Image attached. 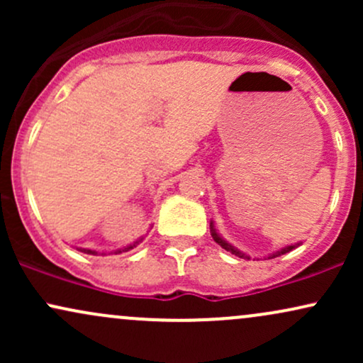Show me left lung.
I'll return each mask as SVG.
<instances>
[{
  "label": "left lung",
  "instance_id": "8db88e82",
  "mask_svg": "<svg viewBox=\"0 0 363 363\" xmlns=\"http://www.w3.org/2000/svg\"><path fill=\"white\" fill-rule=\"evenodd\" d=\"M210 232H211V237H213V240L218 245H222V247L225 249V251H228V252H232V254H235V256H239V257H244V259H249L247 256H245V254H242L240 251H237L235 247H232L230 244L228 242H225V240L222 239V237H220L218 234H216V230H215V227H213V223H210ZM297 247V245H289V247H285V249H281V251H278V252H274L273 256H269L268 259H272V257H278V256H281V254H286V252H290L291 249H295Z\"/></svg>",
  "mask_w": 363,
  "mask_h": 363
}]
</instances>
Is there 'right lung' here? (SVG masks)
<instances>
[{"instance_id": "add662e5", "label": "right lung", "mask_w": 363, "mask_h": 363, "mask_svg": "<svg viewBox=\"0 0 363 363\" xmlns=\"http://www.w3.org/2000/svg\"><path fill=\"white\" fill-rule=\"evenodd\" d=\"M136 244L138 242H135L133 245H128V247H124V249H119V251H116V254H119V252H126V251H129V249H133V247H136ZM82 252H86V254H95L94 251H90V249H80Z\"/></svg>"}]
</instances>
